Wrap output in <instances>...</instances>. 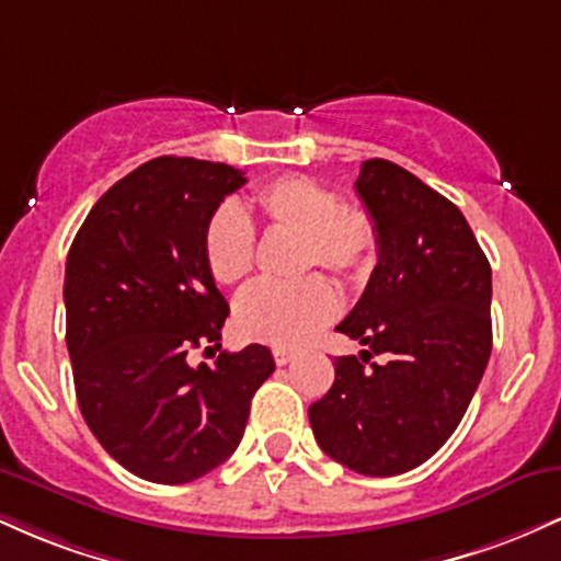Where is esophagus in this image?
Instances as JSON below:
<instances>
[{
    "mask_svg": "<svg viewBox=\"0 0 561 561\" xmlns=\"http://www.w3.org/2000/svg\"><path fill=\"white\" fill-rule=\"evenodd\" d=\"M274 362H276V366H285V364H289L295 358V351L293 347H274Z\"/></svg>",
    "mask_w": 561,
    "mask_h": 561,
    "instance_id": "obj_1",
    "label": "esophagus"
}]
</instances>
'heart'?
Returning <instances> with one entry per match:
<instances>
[{"instance_id": "obj_1", "label": "heart", "mask_w": 561, "mask_h": 561, "mask_svg": "<svg viewBox=\"0 0 561 561\" xmlns=\"http://www.w3.org/2000/svg\"><path fill=\"white\" fill-rule=\"evenodd\" d=\"M255 208L268 231L302 237V268L356 279L375 266L379 234L375 218L362 205L343 203L334 190L300 173L274 179L255 192ZM205 263L218 285H240L259 255L253 224L234 205L210 216L203 237ZM340 300L321 276L298 285H259L237 302V330L242 337L268 345H300L330 324Z\"/></svg>"}]
</instances>
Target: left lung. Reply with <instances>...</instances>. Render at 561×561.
Returning <instances> with one entry per match:
<instances>
[{
  "label": "left lung",
  "mask_w": 561,
  "mask_h": 561,
  "mask_svg": "<svg viewBox=\"0 0 561 561\" xmlns=\"http://www.w3.org/2000/svg\"><path fill=\"white\" fill-rule=\"evenodd\" d=\"M379 261L337 332L369 347L334 358L330 392L308 405L313 437L369 478L424 465L459 427L491 358V263L467 218L390 160L356 179ZM371 355L385 363L366 367Z\"/></svg>",
  "instance_id": "8db88e82"
}]
</instances>
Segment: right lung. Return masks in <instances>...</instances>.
<instances>
[{"instance_id": "right-lung-1", "label": "right lung", "mask_w": 561, "mask_h": 561, "mask_svg": "<svg viewBox=\"0 0 561 561\" xmlns=\"http://www.w3.org/2000/svg\"><path fill=\"white\" fill-rule=\"evenodd\" d=\"M248 182L227 163L156 158L89 210L66 261V343L83 422L141 480L192 482L240 446L266 345L186 364L218 345L229 302L203 237L221 199Z\"/></svg>"}]
</instances>
